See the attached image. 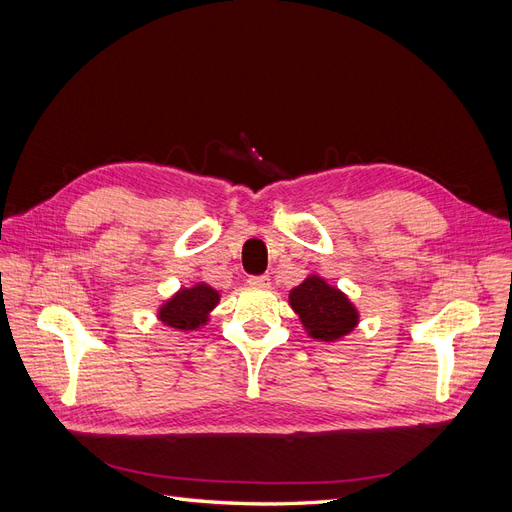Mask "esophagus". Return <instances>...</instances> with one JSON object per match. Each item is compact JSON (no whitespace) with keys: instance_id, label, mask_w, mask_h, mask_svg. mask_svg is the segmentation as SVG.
I'll list each match as a JSON object with an SVG mask.
<instances>
[{"instance_id":"obj_1","label":"esophagus","mask_w":512,"mask_h":512,"mask_svg":"<svg viewBox=\"0 0 512 512\" xmlns=\"http://www.w3.org/2000/svg\"><path fill=\"white\" fill-rule=\"evenodd\" d=\"M247 284L250 286H254V288H269V284H271V280L267 275H252L250 280H247Z\"/></svg>"}]
</instances>
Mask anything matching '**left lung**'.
I'll list each match as a JSON object with an SVG mask.
<instances>
[{"instance_id":"obj_1","label":"left lung","mask_w":512,"mask_h":512,"mask_svg":"<svg viewBox=\"0 0 512 512\" xmlns=\"http://www.w3.org/2000/svg\"><path fill=\"white\" fill-rule=\"evenodd\" d=\"M290 307L299 314L309 337L320 342L342 339L359 324V314L346 294L318 275H309L303 284L290 290Z\"/></svg>"}]
</instances>
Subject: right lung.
I'll list each match as a JSON object with an SVG mask.
<instances>
[{"mask_svg":"<svg viewBox=\"0 0 512 512\" xmlns=\"http://www.w3.org/2000/svg\"><path fill=\"white\" fill-rule=\"evenodd\" d=\"M218 301L220 292L200 282L192 288H181L173 299H168L160 307L158 318L170 329L194 331L207 322L209 312Z\"/></svg>","mask_w":512,"mask_h":512,"instance_id":"right-lung-1","label":"right lung"}]
</instances>
